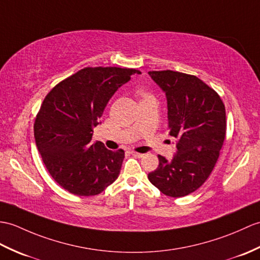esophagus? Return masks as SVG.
<instances>
[{
	"label": "esophagus",
	"mask_w": 260,
	"mask_h": 260,
	"mask_svg": "<svg viewBox=\"0 0 260 260\" xmlns=\"http://www.w3.org/2000/svg\"><path fill=\"white\" fill-rule=\"evenodd\" d=\"M131 154L134 156V157H136V158H142L143 156H144V154H141V153H136V152H131Z\"/></svg>",
	"instance_id": "obj_1"
}]
</instances>
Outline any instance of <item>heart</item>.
Returning a JSON list of instances; mask_svg holds the SVG:
<instances>
[{
	"instance_id": "heart-1",
	"label": "heart",
	"mask_w": 260,
	"mask_h": 260,
	"mask_svg": "<svg viewBox=\"0 0 260 260\" xmlns=\"http://www.w3.org/2000/svg\"><path fill=\"white\" fill-rule=\"evenodd\" d=\"M141 95H142V96H144V98H147V96H149V95H147V94L145 93V92H143V90L141 92Z\"/></svg>"
}]
</instances>
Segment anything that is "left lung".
<instances>
[{
	"label": "left lung",
	"mask_w": 260,
	"mask_h": 260,
	"mask_svg": "<svg viewBox=\"0 0 260 260\" xmlns=\"http://www.w3.org/2000/svg\"><path fill=\"white\" fill-rule=\"evenodd\" d=\"M167 100L170 135L176 140L172 159L158 155L148 179L167 196L184 197L198 189L213 172L225 141L226 112L219 95L194 75L148 72Z\"/></svg>",
	"instance_id": "left-lung-1"
}]
</instances>
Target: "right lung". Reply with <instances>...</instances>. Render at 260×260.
I'll return each mask as SVG.
<instances>
[{
	"mask_svg": "<svg viewBox=\"0 0 260 260\" xmlns=\"http://www.w3.org/2000/svg\"><path fill=\"white\" fill-rule=\"evenodd\" d=\"M138 71L86 68L47 94L34 123V137L48 173L77 196L99 195L117 179L124 150L93 143L108 101Z\"/></svg>",
	"mask_w": 260,
	"mask_h": 260,
	"instance_id": "1",
	"label": "right lung"
}]
</instances>
